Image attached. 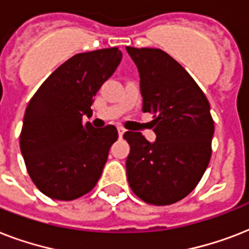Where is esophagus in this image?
Listing matches in <instances>:
<instances>
[{"instance_id": "1", "label": "esophagus", "mask_w": 249, "mask_h": 249, "mask_svg": "<svg viewBox=\"0 0 249 249\" xmlns=\"http://www.w3.org/2000/svg\"><path fill=\"white\" fill-rule=\"evenodd\" d=\"M117 132H119V137H123L124 136V133H125V129L123 128V126H119V128H117Z\"/></svg>"}]
</instances>
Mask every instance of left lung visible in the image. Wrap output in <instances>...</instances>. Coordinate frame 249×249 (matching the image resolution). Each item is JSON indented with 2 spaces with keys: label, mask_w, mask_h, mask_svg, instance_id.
Masks as SVG:
<instances>
[{
  "label": "left lung",
  "mask_w": 249,
  "mask_h": 249,
  "mask_svg": "<svg viewBox=\"0 0 249 249\" xmlns=\"http://www.w3.org/2000/svg\"><path fill=\"white\" fill-rule=\"evenodd\" d=\"M126 52L140 72L142 111L154 113L155 142L126 132V176L133 193L154 205H168L193 191L212 155L214 123L209 102L185 68L160 49Z\"/></svg>",
  "instance_id": "left-lung-1"
}]
</instances>
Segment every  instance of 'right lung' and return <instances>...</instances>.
<instances>
[{
  "label": "right lung",
  "mask_w": 249,
  "mask_h": 249,
  "mask_svg": "<svg viewBox=\"0 0 249 249\" xmlns=\"http://www.w3.org/2000/svg\"><path fill=\"white\" fill-rule=\"evenodd\" d=\"M117 48L81 53L64 62L29 101L20 151L37 189L55 200H73L97 185L117 140L113 125L94 128V95L120 64Z\"/></svg>",
  "instance_id": "1"
}]
</instances>
